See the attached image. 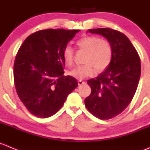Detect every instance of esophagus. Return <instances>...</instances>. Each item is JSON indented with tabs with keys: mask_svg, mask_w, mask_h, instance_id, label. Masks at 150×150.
I'll use <instances>...</instances> for the list:
<instances>
[{
	"mask_svg": "<svg viewBox=\"0 0 150 150\" xmlns=\"http://www.w3.org/2000/svg\"><path fill=\"white\" fill-rule=\"evenodd\" d=\"M85 84V81H82V80H79L78 81L79 85H81V84Z\"/></svg>",
	"mask_w": 150,
	"mask_h": 150,
	"instance_id": "34e87169",
	"label": "esophagus"
}]
</instances>
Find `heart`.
<instances>
[{"label":"heart","mask_w":150,"mask_h":150,"mask_svg":"<svg viewBox=\"0 0 150 150\" xmlns=\"http://www.w3.org/2000/svg\"><path fill=\"white\" fill-rule=\"evenodd\" d=\"M79 50L86 52L85 64L78 66L69 71V74L78 79H83L93 75L95 70L98 72L104 71L110 64L113 50L110 42L97 36H84L76 43ZM63 59L67 65L74 62V52L70 46H66L63 50Z\"/></svg>","instance_id":"b5f03b06"}]
</instances>
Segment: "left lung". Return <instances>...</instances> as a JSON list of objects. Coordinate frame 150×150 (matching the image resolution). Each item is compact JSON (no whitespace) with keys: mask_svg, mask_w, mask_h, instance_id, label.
Instances as JSON below:
<instances>
[{"mask_svg":"<svg viewBox=\"0 0 150 150\" xmlns=\"http://www.w3.org/2000/svg\"><path fill=\"white\" fill-rule=\"evenodd\" d=\"M88 32L105 37L112 45L113 54L106 70L87 81L91 94L84 103L96 117L112 119L125 110L134 96L141 76L140 57L128 38L119 31L97 28Z\"/></svg>","mask_w":150,"mask_h":150,"instance_id":"8db88e82","label":"left lung"}]
</instances>
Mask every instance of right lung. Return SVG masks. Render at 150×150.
<instances>
[{"mask_svg": "<svg viewBox=\"0 0 150 150\" xmlns=\"http://www.w3.org/2000/svg\"><path fill=\"white\" fill-rule=\"evenodd\" d=\"M79 31H37L19 49L14 65V84L19 98L32 115L41 118L54 115L78 86L75 78L63 75V53Z\"/></svg>", "mask_w": 150, "mask_h": 150, "instance_id": "add662e5", "label": "right lung"}]
</instances>
